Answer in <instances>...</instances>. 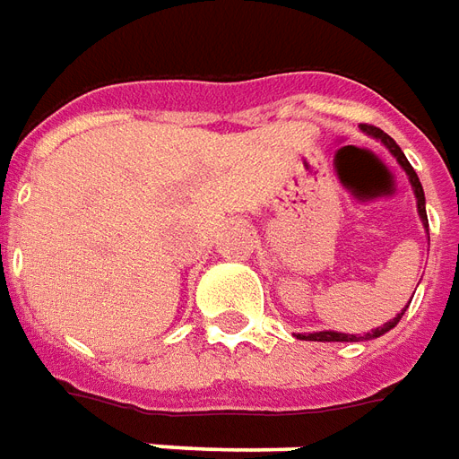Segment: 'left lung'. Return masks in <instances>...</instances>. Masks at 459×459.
Returning a JSON list of instances; mask_svg holds the SVG:
<instances>
[{
	"label": "left lung",
	"instance_id": "obj_1",
	"mask_svg": "<svg viewBox=\"0 0 459 459\" xmlns=\"http://www.w3.org/2000/svg\"><path fill=\"white\" fill-rule=\"evenodd\" d=\"M362 131L368 135H372V138H377V141H382V143L389 148V152H392L394 158H396V162L402 165L403 172L409 175V182L411 186H413V195H416V206H419V216L420 221H423V226L429 229V216H426V196H423V186H420L419 182V175H416V169L411 168V162L406 160V155L402 152V148L394 143V138H389V135L382 131V128H377V126H368L362 124ZM409 308V307H406ZM403 308V311H406ZM402 314H396L392 318V321H386L382 328H375L372 333H365V335H351V333H338V331H316V333H297L299 341H318V342H358V341H372V338H379V335H385L386 331H392L394 325L402 321Z\"/></svg>",
	"mask_w": 459,
	"mask_h": 459
}]
</instances>
